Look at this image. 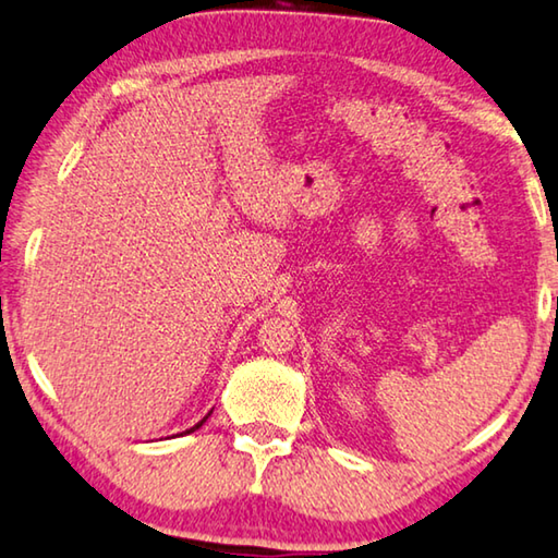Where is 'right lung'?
Masks as SVG:
<instances>
[{
	"instance_id": "1",
	"label": "right lung",
	"mask_w": 558,
	"mask_h": 558,
	"mask_svg": "<svg viewBox=\"0 0 558 558\" xmlns=\"http://www.w3.org/2000/svg\"><path fill=\"white\" fill-rule=\"evenodd\" d=\"M209 416H211V411H209V414H207V416H204V418H202V422H199V424H194L192 428H186V432H184V434H192V432H196V428H199V426H202L204 422H207V418H209Z\"/></svg>"
}]
</instances>
